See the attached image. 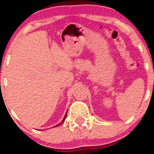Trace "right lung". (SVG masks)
Segmentation results:
<instances>
[{
	"mask_svg": "<svg viewBox=\"0 0 154 154\" xmlns=\"http://www.w3.org/2000/svg\"><path fill=\"white\" fill-rule=\"evenodd\" d=\"M66 116H67V112H66V116H65L64 119H63V122H62V123H61V124H63V122H64V121H65V120H66ZM61 124H60V125H61ZM56 125V126H55V127H58V126H59V125Z\"/></svg>",
	"mask_w": 154,
	"mask_h": 154,
	"instance_id": "add662e5",
	"label": "right lung"
}]
</instances>
